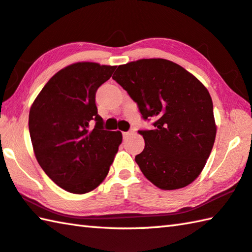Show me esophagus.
Here are the masks:
<instances>
[{
    "label": "esophagus",
    "mask_w": 252,
    "mask_h": 252,
    "mask_svg": "<svg viewBox=\"0 0 252 252\" xmlns=\"http://www.w3.org/2000/svg\"><path fill=\"white\" fill-rule=\"evenodd\" d=\"M123 138H126V136H129L131 134V131H127V132H123Z\"/></svg>",
    "instance_id": "esophagus-1"
}]
</instances>
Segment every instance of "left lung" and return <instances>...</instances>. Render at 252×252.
<instances>
[{
    "mask_svg": "<svg viewBox=\"0 0 252 252\" xmlns=\"http://www.w3.org/2000/svg\"><path fill=\"white\" fill-rule=\"evenodd\" d=\"M112 78L139 107L153 130H140V170L158 189L172 190L198 177L216 138L213 101L206 87L182 66L150 58L120 65Z\"/></svg>",
    "mask_w": 252,
    "mask_h": 252,
    "instance_id": "left-lung-1",
    "label": "left lung"
}]
</instances>
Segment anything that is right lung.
<instances>
[{
	"label": "right lung",
	"instance_id": "1",
	"mask_svg": "<svg viewBox=\"0 0 252 252\" xmlns=\"http://www.w3.org/2000/svg\"><path fill=\"white\" fill-rule=\"evenodd\" d=\"M116 67L82 62L63 68L31 107L29 129L36 159L69 193L85 194L101 184L122 142L120 131L103 130L95 106V93Z\"/></svg>",
	"mask_w": 252,
	"mask_h": 252
}]
</instances>
